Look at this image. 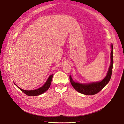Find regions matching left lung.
<instances>
[{"label":"left lung","mask_w":124,"mask_h":124,"mask_svg":"<svg viewBox=\"0 0 124 124\" xmlns=\"http://www.w3.org/2000/svg\"><path fill=\"white\" fill-rule=\"evenodd\" d=\"M111 51L110 54V65L109 67L107 76L101 81L94 82L87 84H82L77 82H75L73 80L71 76H70V82L71 83L72 86L78 92L86 95H93L99 93L109 82L111 77L113 64V47L112 44L111 45Z\"/></svg>","instance_id":"obj_1"}]
</instances>
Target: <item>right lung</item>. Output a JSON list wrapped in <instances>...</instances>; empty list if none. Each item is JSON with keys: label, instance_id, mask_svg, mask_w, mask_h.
I'll return each instance as SVG.
<instances>
[{"label": "right lung", "instance_id": "right-lung-1", "mask_svg": "<svg viewBox=\"0 0 124 124\" xmlns=\"http://www.w3.org/2000/svg\"><path fill=\"white\" fill-rule=\"evenodd\" d=\"M53 76H54V75H51L49 76V77H48L47 80H46V81L45 83V84L42 87H40V88H38V89H36V90H29H29H23V89H21V88H20V87L17 86L15 83H14V84L17 87H18L22 92H23L26 95L30 96H38V95L42 94L43 93L45 92L49 88V87L50 86V84H51V80H52V79Z\"/></svg>", "mask_w": 124, "mask_h": 124}]
</instances>
